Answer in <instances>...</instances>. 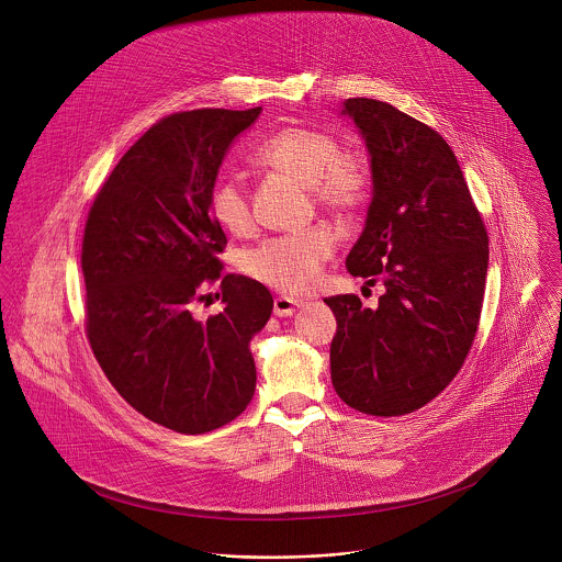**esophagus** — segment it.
Instances as JSON below:
<instances>
[{"label": "esophagus", "instance_id": "esophagus-1", "mask_svg": "<svg viewBox=\"0 0 562 562\" xmlns=\"http://www.w3.org/2000/svg\"><path fill=\"white\" fill-rule=\"evenodd\" d=\"M299 307H301V303L294 301V299H290V296H277V299H274V316H279V318L292 316Z\"/></svg>", "mask_w": 562, "mask_h": 562}]
</instances>
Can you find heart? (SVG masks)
Wrapping results in <instances>:
<instances>
[{
	"label": "heart",
	"instance_id": "1",
	"mask_svg": "<svg viewBox=\"0 0 562 562\" xmlns=\"http://www.w3.org/2000/svg\"><path fill=\"white\" fill-rule=\"evenodd\" d=\"M250 158L261 168L310 186L316 203L335 214L359 210L370 194V172L363 161L344 154L337 136L324 130L283 127L261 140ZM210 212L234 236H246L252 229L248 192L236 175H225L214 183ZM333 248L335 238L314 227L259 241L241 252L240 266L248 277L274 290L303 294L316 283Z\"/></svg>",
	"mask_w": 562,
	"mask_h": 562
}]
</instances>
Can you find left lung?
Here are the masks:
<instances>
[{
  "instance_id": "obj_1",
  "label": "left lung",
  "mask_w": 562,
  "mask_h": 562,
  "mask_svg": "<svg viewBox=\"0 0 562 562\" xmlns=\"http://www.w3.org/2000/svg\"><path fill=\"white\" fill-rule=\"evenodd\" d=\"M372 158V203L346 257L352 277L383 281L379 307L324 299L337 330L330 379L355 411L396 417L439 396L463 368L481 321L488 236L448 143L376 99L344 101Z\"/></svg>"
}]
</instances>
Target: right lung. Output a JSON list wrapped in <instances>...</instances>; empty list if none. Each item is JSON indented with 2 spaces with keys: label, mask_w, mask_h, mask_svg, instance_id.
Masks as SVG:
<instances>
[{
  "label": "right lung",
  "mask_w": 562,
  "mask_h": 562,
  "mask_svg": "<svg viewBox=\"0 0 562 562\" xmlns=\"http://www.w3.org/2000/svg\"><path fill=\"white\" fill-rule=\"evenodd\" d=\"M261 108L175 112L151 125L97 192L81 240L86 337L114 390L183 435L236 419L255 394L250 337L272 314L255 279L223 274L227 236L210 192ZM218 286L226 307L199 319Z\"/></svg>",
  "instance_id": "right-lung-1"
}]
</instances>
